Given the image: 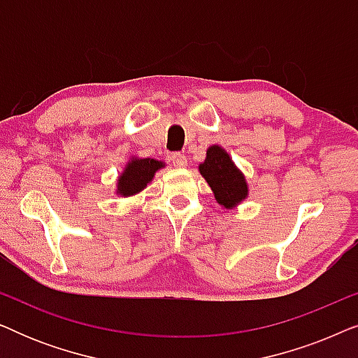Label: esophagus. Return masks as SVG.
I'll use <instances>...</instances> for the list:
<instances>
[{"label": "esophagus", "instance_id": "obj_1", "mask_svg": "<svg viewBox=\"0 0 358 358\" xmlns=\"http://www.w3.org/2000/svg\"><path fill=\"white\" fill-rule=\"evenodd\" d=\"M171 161H173V164L176 166V168H185V166H187V158L180 153L171 155Z\"/></svg>", "mask_w": 358, "mask_h": 358}]
</instances>
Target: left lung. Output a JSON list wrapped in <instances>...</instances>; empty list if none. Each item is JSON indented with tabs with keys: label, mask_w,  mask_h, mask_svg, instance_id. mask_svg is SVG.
<instances>
[{
	"label": "left lung",
	"mask_w": 358,
	"mask_h": 358,
	"mask_svg": "<svg viewBox=\"0 0 358 358\" xmlns=\"http://www.w3.org/2000/svg\"><path fill=\"white\" fill-rule=\"evenodd\" d=\"M200 174L212 189L215 200L223 208L231 210L248 199L249 187L246 178L231 156L220 145H212L207 150V158L199 166Z\"/></svg>",
	"instance_id": "1"
}]
</instances>
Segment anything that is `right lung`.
<instances>
[{
    "instance_id": "add662e5",
    "label": "right lung",
    "mask_w": 358,
    "mask_h": 358,
    "mask_svg": "<svg viewBox=\"0 0 358 358\" xmlns=\"http://www.w3.org/2000/svg\"><path fill=\"white\" fill-rule=\"evenodd\" d=\"M164 168L163 161L153 159V158H136L131 156L129 163L125 164L124 171H122L119 179H117V195L122 197H131V195L141 192L146 189L151 180H153L155 174L159 169Z\"/></svg>"
}]
</instances>
